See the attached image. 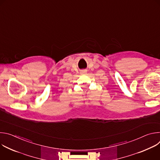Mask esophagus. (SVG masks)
I'll list each match as a JSON object with an SVG mask.
<instances>
[{
	"label": "esophagus",
	"instance_id": "34e87169",
	"mask_svg": "<svg viewBox=\"0 0 160 160\" xmlns=\"http://www.w3.org/2000/svg\"><path fill=\"white\" fill-rule=\"evenodd\" d=\"M83 73H85V71H83Z\"/></svg>",
	"mask_w": 160,
	"mask_h": 160
}]
</instances>
